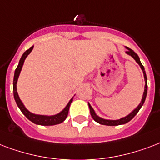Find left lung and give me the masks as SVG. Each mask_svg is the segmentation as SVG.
Returning <instances> with one entry per match:
<instances>
[{
    "label": "left lung",
    "instance_id": "left-lung-1",
    "mask_svg": "<svg viewBox=\"0 0 160 160\" xmlns=\"http://www.w3.org/2000/svg\"><path fill=\"white\" fill-rule=\"evenodd\" d=\"M128 51H127L126 53L128 54V55L132 56V58L136 60L138 64H139V66L141 67V69L142 70V73H143V76H144V80H145V86H144V91H143V95H142V101L140 102V104L130 114H128V116H126L125 118H121V119H118V120H107V119H103V118H100L98 116L96 115V112H95V111L92 108L90 103H88L89 105V108H90V112H91V115L92 117L94 120L96 121V122H98L100 124H102V125H107V126H118V125H122V124H125L127 122H128L129 121H131L132 118L136 116L138 112V111L140 110V108L142 107V106L143 105L145 102V99H146V96H147V91H148V84H147V76H146V73H145L144 70V67L142 64V63L140 62L139 57L138 56V54L135 52H134L132 49L131 48H129L126 47Z\"/></svg>",
    "mask_w": 160,
    "mask_h": 160
}]
</instances>
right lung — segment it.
<instances>
[{
  "instance_id": "1",
  "label": "right lung",
  "mask_w": 160,
  "mask_h": 160,
  "mask_svg": "<svg viewBox=\"0 0 160 160\" xmlns=\"http://www.w3.org/2000/svg\"><path fill=\"white\" fill-rule=\"evenodd\" d=\"M32 48H33V46L30 48L29 49H28L26 52L23 53L22 56L20 58V61H19V64H18V67H17V69L15 70L14 79H13V94H14V99H15L16 103L18 105V107L20 108L21 112L25 115V117L28 120L32 122L33 123L38 124V125H42V126H52V125L59 124L61 122H63L66 119L67 116H68V112H69V107H70V104H71L72 101H73V98H71V100L69 101L66 107H64V109L59 113H58V114H56V115H37V114H33V113L30 112L28 110L24 107V105H23V103L20 100V98H19L18 91H17V83H18V77H19V75H20L22 68L23 63H24V61L26 59L27 56L28 55L29 53L32 52Z\"/></svg>"
}]
</instances>
